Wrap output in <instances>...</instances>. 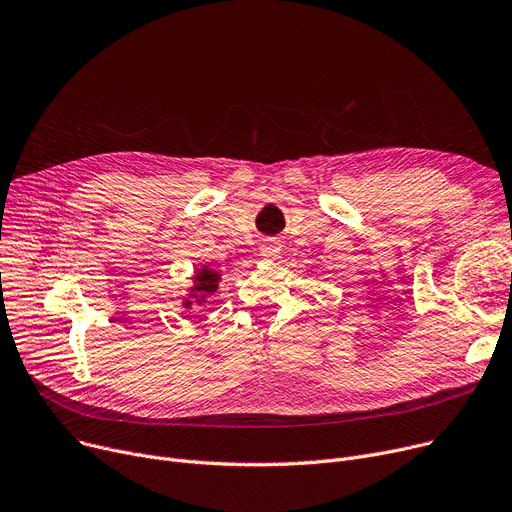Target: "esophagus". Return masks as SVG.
I'll return each instance as SVG.
<instances>
[{"mask_svg":"<svg viewBox=\"0 0 512 512\" xmlns=\"http://www.w3.org/2000/svg\"><path fill=\"white\" fill-rule=\"evenodd\" d=\"M280 251H282V245L280 241H276V238H267V241L261 243V255L267 261H274L280 255Z\"/></svg>","mask_w":512,"mask_h":512,"instance_id":"1","label":"esophagus"}]
</instances>
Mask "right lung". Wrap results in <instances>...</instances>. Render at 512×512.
<instances>
[{
    "label": "right lung",
    "instance_id": "add662e5",
    "mask_svg": "<svg viewBox=\"0 0 512 512\" xmlns=\"http://www.w3.org/2000/svg\"><path fill=\"white\" fill-rule=\"evenodd\" d=\"M218 282H220V276L216 274V271H212L208 267H201L195 276V286L191 290V298H197V302H206V298L218 290ZM185 306H191V300H185Z\"/></svg>",
    "mask_w": 512,
    "mask_h": 512
}]
</instances>
